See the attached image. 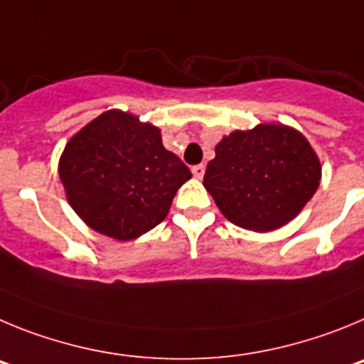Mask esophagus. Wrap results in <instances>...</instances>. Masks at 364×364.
<instances>
[{
  "instance_id": "esophagus-1",
  "label": "esophagus",
  "mask_w": 364,
  "mask_h": 364,
  "mask_svg": "<svg viewBox=\"0 0 364 364\" xmlns=\"http://www.w3.org/2000/svg\"><path fill=\"white\" fill-rule=\"evenodd\" d=\"M192 174H194V178L201 179L203 176H205V165H196V166H192Z\"/></svg>"
}]
</instances>
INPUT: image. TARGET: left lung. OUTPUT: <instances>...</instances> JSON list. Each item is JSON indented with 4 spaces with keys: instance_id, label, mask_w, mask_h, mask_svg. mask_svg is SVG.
<instances>
[{
    "instance_id": "8db88e82",
    "label": "left lung",
    "mask_w": 364,
    "mask_h": 364,
    "mask_svg": "<svg viewBox=\"0 0 364 364\" xmlns=\"http://www.w3.org/2000/svg\"><path fill=\"white\" fill-rule=\"evenodd\" d=\"M319 181L321 163L309 139L283 123H261L223 136L203 185L228 221L270 232L303 210Z\"/></svg>"
}]
</instances>
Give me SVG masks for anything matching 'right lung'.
Returning <instances> with one entry per match:
<instances>
[{"label":"right lung","mask_w":364,"mask_h":364,"mask_svg":"<svg viewBox=\"0 0 364 364\" xmlns=\"http://www.w3.org/2000/svg\"><path fill=\"white\" fill-rule=\"evenodd\" d=\"M58 172L68 205L85 225L117 241H132L159 225L179 186L192 178L163 146L158 127L116 109L68 139Z\"/></svg>","instance_id":"1"}]
</instances>
